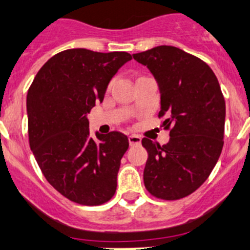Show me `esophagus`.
Returning a JSON list of instances; mask_svg holds the SVG:
<instances>
[{"instance_id": "34e87169", "label": "esophagus", "mask_w": 250, "mask_h": 250, "mask_svg": "<svg viewBox=\"0 0 250 250\" xmlns=\"http://www.w3.org/2000/svg\"><path fill=\"white\" fill-rule=\"evenodd\" d=\"M129 143H130V146L140 145V144H141V137L139 136V135H130V136H129Z\"/></svg>"}]
</instances>
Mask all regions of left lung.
Masks as SVG:
<instances>
[{
  "label": "left lung",
  "mask_w": 250,
  "mask_h": 250,
  "mask_svg": "<svg viewBox=\"0 0 250 250\" xmlns=\"http://www.w3.org/2000/svg\"><path fill=\"white\" fill-rule=\"evenodd\" d=\"M156 78L166 145L144 137L148 157L144 183L153 197L175 201L193 193L216 166L223 148L226 103L213 70L172 45L132 54Z\"/></svg>",
  "instance_id": "left-lung-1"
}]
</instances>
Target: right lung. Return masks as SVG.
Returning a JSON list of instances; mask_svg holds the SVG:
<instances>
[{
  "label": "right lung",
  "instance_id": "1",
  "mask_svg": "<svg viewBox=\"0 0 250 250\" xmlns=\"http://www.w3.org/2000/svg\"><path fill=\"white\" fill-rule=\"evenodd\" d=\"M131 58L126 52L63 50L45 62L29 86V146L45 180L72 202L99 206L115 193L129 140L118 131L93 139L86 115Z\"/></svg>",
  "mask_w": 250,
  "mask_h": 250
}]
</instances>
